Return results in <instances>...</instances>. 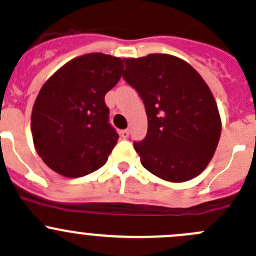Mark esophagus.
I'll use <instances>...</instances> for the list:
<instances>
[{
	"mask_svg": "<svg viewBox=\"0 0 256 256\" xmlns=\"http://www.w3.org/2000/svg\"><path fill=\"white\" fill-rule=\"evenodd\" d=\"M120 135H121V138H128V135H130V131H128V130H122L120 132Z\"/></svg>",
	"mask_w": 256,
	"mask_h": 256,
	"instance_id": "obj_1",
	"label": "esophagus"
}]
</instances>
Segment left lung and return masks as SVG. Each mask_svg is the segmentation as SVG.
<instances>
[{
  "instance_id": "1",
  "label": "left lung",
  "mask_w": 256,
  "mask_h": 256,
  "mask_svg": "<svg viewBox=\"0 0 256 256\" xmlns=\"http://www.w3.org/2000/svg\"><path fill=\"white\" fill-rule=\"evenodd\" d=\"M124 79L138 90L147 135L134 144L141 164L161 180L180 183L202 174L222 132L216 99L190 64L171 54L125 58Z\"/></svg>"
}]
</instances>
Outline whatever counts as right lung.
I'll return each instance as SVG.
<instances>
[{
  "mask_svg": "<svg viewBox=\"0 0 256 256\" xmlns=\"http://www.w3.org/2000/svg\"><path fill=\"white\" fill-rule=\"evenodd\" d=\"M122 70L118 56L88 53L69 60L43 84L33 104L30 131L49 168L78 178L104 166L118 140L104 98Z\"/></svg>",
  "mask_w": 256,
  "mask_h": 256,
  "instance_id": "add662e5",
  "label": "right lung"
}]
</instances>
